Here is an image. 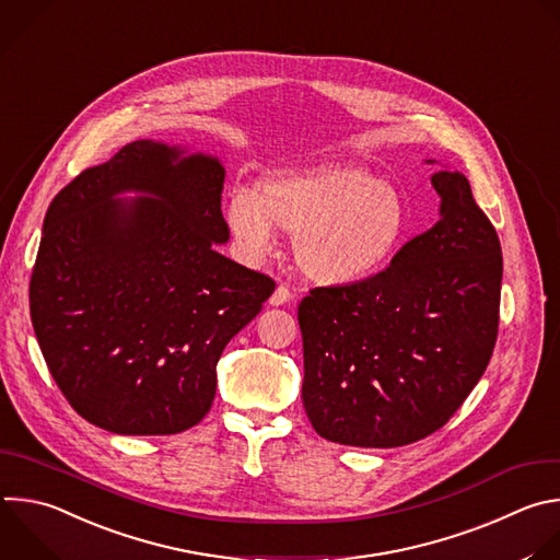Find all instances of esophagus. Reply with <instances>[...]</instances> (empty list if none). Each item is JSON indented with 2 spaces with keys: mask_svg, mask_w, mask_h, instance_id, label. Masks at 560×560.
<instances>
[{
  "mask_svg": "<svg viewBox=\"0 0 560 560\" xmlns=\"http://www.w3.org/2000/svg\"><path fill=\"white\" fill-rule=\"evenodd\" d=\"M290 299H292V292H290L285 285H279V288L272 292V296H270V305L279 307V305L290 303Z\"/></svg>",
  "mask_w": 560,
  "mask_h": 560,
  "instance_id": "1",
  "label": "esophagus"
}]
</instances>
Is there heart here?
Instances as JSON below:
<instances>
[{"label":"heart","mask_w":560,"mask_h":560,"mask_svg":"<svg viewBox=\"0 0 560 560\" xmlns=\"http://www.w3.org/2000/svg\"><path fill=\"white\" fill-rule=\"evenodd\" d=\"M226 218L253 261L275 253V226L294 237L299 268L320 285H349L378 272L409 231L402 194L353 162L270 175L259 198L235 191Z\"/></svg>","instance_id":"1"}]
</instances>
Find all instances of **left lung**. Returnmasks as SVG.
<instances>
[{
    "label": "left lung",
    "instance_id": "left-lung-1",
    "mask_svg": "<svg viewBox=\"0 0 560 560\" xmlns=\"http://www.w3.org/2000/svg\"><path fill=\"white\" fill-rule=\"evenodd\" d=\"M440 222L389 268L299 305L303 407L336 444L396 448L442 429L490 362L503 257L459 171H438Z\"/></svg>",
    "mask_w": 560,
    "mask_h": 560
}]
</instances>
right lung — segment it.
<instances>
[{
    "label": "right lung",
    "instance_id": "obj_1",
    "mask_svg": "<svg viewBox=\"0 0 560 560\" xmlns=\"http://www.w3.org/2000/svg\"><path fill=\"white\" fill-rule=\"evenodd\" d=\"M224 166L155 140L125 144L52 200L31 277L50 374L90 424L173 435L211 409L229 340L275 281L218 253ZM143 196L120 201V192Z\"/></svg>",
    "mask_w": 560,
    "mask_h": 560
}]
</instances>
